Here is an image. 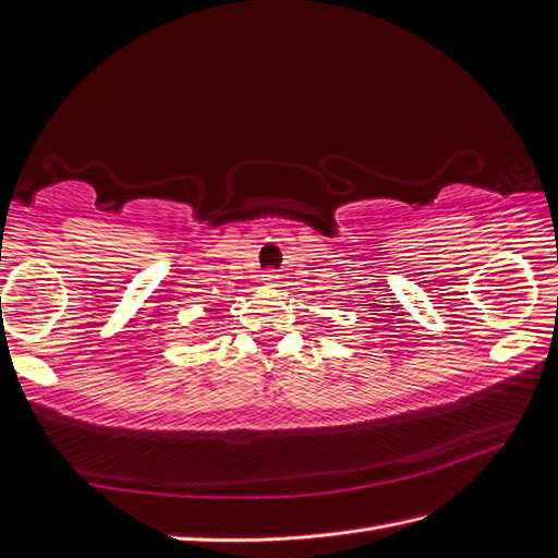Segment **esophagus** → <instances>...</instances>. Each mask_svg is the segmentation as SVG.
Wrapping results in <instances>:
<instances>
[{
    "label": "esophagus",
    "mask_w": 558,
    "mask_h": 558,
    "mask_svg": "<svg viewBox=\"0 0 558 558\" xmlns=\"http://www.w3.org/2000/svg\"><path fill=\"white\" fill-rule=\"evenodd\" d=\"M262 282L266 284V288H276V282H278L276 270H266V274L262 276Z\"/></svg>",
    "instance_id": "obj_1"
}]
</instances>
